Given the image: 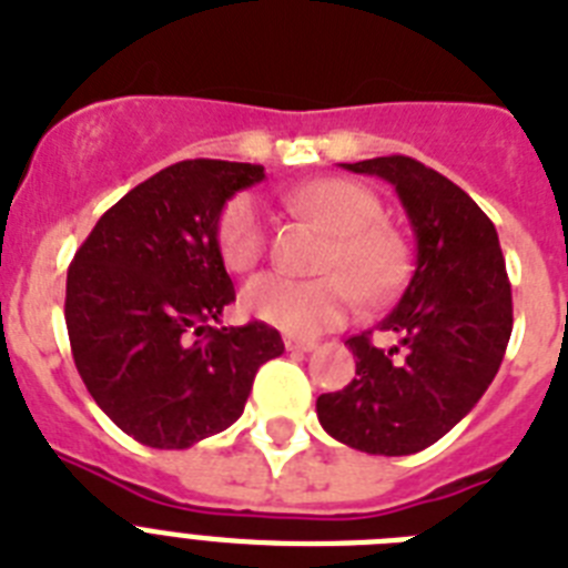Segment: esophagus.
Listing matches in <instances>:
<instances>
[{"instance_id": "obj_1", "label": "esophagus", "mask_w": 568, "mask_h": 568, "mask_svg": "<svg viewBox=\"0 0 568 568\" xmlns=\"http://www.w3.org/2000/svg\"><path fill=\"white\" fill-rule=\"evenodd\" d=\"M284 345H287V351H302V354H307V351L316 348V339H304V336H284Z\"/></svg>"}]
</instances>
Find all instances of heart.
I'll list each match as a JSON object with an SVG mask.
<instances>
[{
	"instance_id": "obj_1",
	"label": "heart",
	"mask_w": 568,
	"mask_h": 568,
	"mask_svg": "<svg viewBox=\"0 0 568 568\" xmlns=\"http://www.w3.org/2000/svg\"><path fill=\"white\" fill-rule=\"evenodd\" d=\"M284 203L331 234L318 278L266 273L241 293L246 316L293 336H316L336 327L365 302H383L403 284L406 243L383 223V205L351 180H313L287 191ZM217 250L232 273H250L266 252V220L255 196H232L217 220Z\"/></svg>"
}]
</instances>
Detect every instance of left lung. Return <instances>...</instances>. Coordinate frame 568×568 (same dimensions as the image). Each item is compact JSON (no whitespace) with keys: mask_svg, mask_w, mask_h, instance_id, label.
I'll return each mask as SVG.
<instances>
[{"mask_svg":"<svg viewBox=\"0 0 568 568\" xmlns=\"http://www.w3.org/2000/svg\"><path fill=\"white\" fill-rule=\"evenodd\" d=\"M395 185L418 255L400 302L379 331L397 345L377 348L368 334L345 345L357 377L316 400L318 424L336 442L372 456H412L447 435L494 383L510 327V281L499 234L470 196L409 156L342 165Z\"/></svg>","mask_w":568,"mask_h":568,"instance_id":"8db88e82","label":"left lung"}]
</instances>
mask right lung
Listing matches in <instances>:
<instances>
[{"instance_id":"1","label":"right lung","mask_w":568,"mask_h":568,"mask_svg":"<svg viewBox=\"0 0 568 568\" xmlns=\"http://www.w3.org/2000/svg\"><path fill=\"white\" fill-rule=\"evenodd\" d=\"M264 168L185 159L104 211L65 275L78 374L112 424L156 449L194 447L243 415L281 357L275 327H217L234 287L217 250L226 200Z\"/></svg>"}]
</instances>
